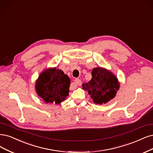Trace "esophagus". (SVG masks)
Returning a JSON list of instances; mask_svg holds the SVG:
<instances>
[{
  "mask_svg": "<svg viewBox=\"0 0 153 153\" xmlns=\"http://www.w3.org/2000/svg\"><path fill=\"white\" fill-rule=\"evenodd\" d=\"M72 85H82V81L80 80V79L76 78L75 80H74V82L72 83Z\"/></svg>",
  "mask_w": 153,
  "mask_h": 153,
  "instance_id": "obj_1",
  "label": "esophagus"
}]
</instances>
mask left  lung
<instances>
[{"instance_id":"obj_1","label":"left lung","mask_w":153,"mask_h":153,"mask_svg":"<svg viewBox=\"0 0 153 153\" xmlns=\"http://www.w3.org/2000/svg\"><path fill=\"white\" fill-rule=\"evenodd\" d=\"M82 87L91 95L94 102L102 104L114 97L119 89V83L112 73L99 67L94 68L91 80L83 83Z\"/></svg>"}]
</instances>
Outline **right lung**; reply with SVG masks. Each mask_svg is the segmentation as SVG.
Returning a JSON list of instances; mask_svg holds the SVG:
<instances>
[{
    "label": "right lung",
    "mask_w": 153,
    "mask_h": 153,
    "mask_svg": "<svg viewBox=\"0 0 153 153\" xmlns=\"http://www.w3.org/2000/svg\"><path fill=\"white\" fill-rule=\"evenodd\" d=\"M70 79L62 71L52 68L40 75L36 83V91L46 103L59 104L68 96Z\"/></svg>",
    "instance_id": "right-lung-1"
}]
</instances>
